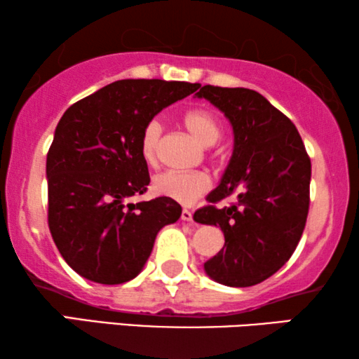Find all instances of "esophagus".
<instances>
[{
    "mask_svg": "<svg viewBox=\"0 0 359 359\" xmlns=\"http://www.w3.org/2000/svg\"><path fill=\"white\" fill-rule=\"evenodd\" d=\"M181 220H184V222H193V212L188 209H183V212H181Z\"/></svg>",
    "mask_w": 359,
    "mask_h": 359,
    "instance_id": "1",
    "label": "esophagus"
}]
</instances>
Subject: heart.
<instances>
[{"label":"heart","instance_id":"heart-1","mask_svg":"<svg viewBox=\"0 0 359 359\" xmlns=\"http://www.w3.org/2000/svg\"><path fill=\"white\" fill-rule=\"evenodd\" d=\"M183 124L191 132L196 140L205 147L214 145L222 135V126L214 112L208 109H191L184 112ZM161 132V122L151 119L147 122L140 137V151L145 161L154 163L158 151ZM210 188V180L204 173H180V171H163L156 175L151 181V191L163 198L173 199L176 203L189 205L205 194Z\"/></svg>","mask_w":359,"mask_h":359}]
</instances>
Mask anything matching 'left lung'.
<instances>
[{
	"mask_svg": "<svg viewBox=\"0 0 359 359\" xmlns=\"http://www.w3.org/2000/svg\"><path fill=\"white\" fill-rule=\"evenodd\" d=\"M196 96L219 107L233 129L232 156L208 201L233 192L239 199L229 208L210 204L194 212L196 222L219 225L225 237L204 269L225 286H255L286 264L302 237L311 158L296 126L259 93L205 85Z\"/></svg>",
	"mask_w": 359,
	"mask_h": 359,
	"instance_id": "obj_1",
	"label": "left lung"
}]
</instances>
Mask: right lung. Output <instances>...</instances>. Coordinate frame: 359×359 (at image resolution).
<instances>
[{
  "instance_id": "add662e5",
  "label": "right lung",
  "mask_w": 359,
  "mask_h": 359,
  "mask_svg": "<svg viewBox=\"0 0 359 359\" xmlns=\"http://www.w3.org/2000/svg\"><path fill=\"white\" fill-rule=\"evenodd\" d=\"M199 83L119 80L68 107L47 154L48 229L73 271L122 284L142 271L156 233L181 205L156 198L126 204L150 183L140 137L166 106Z\"/></svg>"
}]
</instances>
